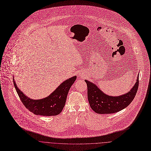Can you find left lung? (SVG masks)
Returning a JSON list of instances; mask_svg holds the SVG:
<instances>
[{"label": "left lung", "mask_w": 151, "mask_h": 151, "mask_svg": "<svg viewBox=\"0 0 151 151\" xmlns=\"http://www.w3.org/2000/svg\"><path fill=\"white\" fill-rule=\"evenodd\" d=\"M139 81L138 76L134 86L127 93L119 96H111L103 93L95 84L86 80L90 107L100 114H113L123 109L134 99L138 89Z\"/></svg>", "instance_id": "1"}]
</instances>
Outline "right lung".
I'll use <instances>...</instances> for the list:
<instances>
[{
    "mask_svg": "<svg viewBox=\"0 0 151 151\" xmlns=\"http://www.w3.org/2000/svg\"><path fill=\"white\" fill-rule=\"evenodd\" d=\"M77 78L74 76L60 84L49 96L38 100H33L26 96L18 88L13 78L14 87L24 105L30 112L43 116L57 115L63 111L69 90Z\"/></svg>",
    "mask_w": 151,
    "mask_h": 151,
    "instance_id": "obj_1",
    "label": "right lung"
}]
</instances>
